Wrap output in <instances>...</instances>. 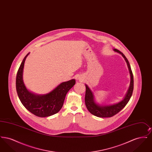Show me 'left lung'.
Listing matches in <instances>:
<instances>
[{
	"label": "left lung",
	"instance_id": "8db88e82",
	"mask_svg": "<svg viewBox=\"0 0 152 152\" xmlns=\"http://www.w3.org/2000/svg\"><path fill=\"white\" fill-rule=\"evenodd\" d=\"M113 51L121 55L127 64L130 73V85L125 96L123 97V99L121 101L113 104L103 105L96 102L93 92L91 90V89L87 84H86V92L85 96V102L87 109L91 114L99 117H110L118 113L128 104L132 95L133 91V76L129 63L128 59L121 52L116 49H113Z\"/></svg>",
	"mask_w": 152,
	"mask_h": 152
}]
</instances>
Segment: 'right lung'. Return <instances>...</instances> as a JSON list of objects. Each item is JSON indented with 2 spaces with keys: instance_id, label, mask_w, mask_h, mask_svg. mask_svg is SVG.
<instances>
[{
  "instance_id": "add662e5",
  "label": "right lung",
  "mask_w": 152,
  "mask_h": 152,
  "mask_svg": "<svg viewBox=\"0 0 152 152\" xmlns=\"http://www.w3.org/2000/svg\"><path fill=\"white\" fill-rule=\"evenodd\" d=\"M29 52L24 57L18 71L16 88L18 97L24 107L35 116L45 117L57 113L61 109L65 96L76 83L75 79L62 82L46 94L33 93L26 88L23 79L25 60Z\"/></svg>"
}]
</instances>
